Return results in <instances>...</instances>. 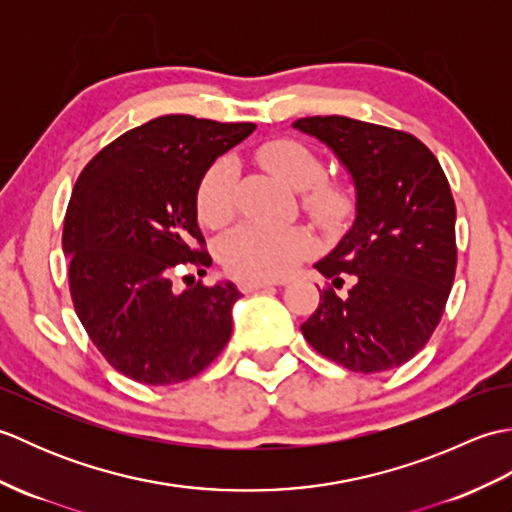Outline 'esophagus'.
Returning <instances> with one entry per match:
<instances>
[{
	"label": "esophagus",
	"instance_id": "obj_1",
	"mask_svg": "<svg viewBox=\"0 0 512 512\" xmlns=\"http://www.w3.org/2000/svg\"><path fill=\"white\" fill-rule=\"evenodd\" d=\"M239 290L242 292H255V290H262V288H270V286H281V281L275 279H239Z\"/></svg>",
	"mask_w": 512,
	"mask_h": 512
}]
</instances>
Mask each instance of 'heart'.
<instances>
[{
  "label": "heart",
  "mask_w": 512,
  "mask_h": 512,
  "mask_svg": "<svg viewBox=\"0 0 512 512\" xmlns=\"http://www.w3.org/2000/svg\"><path fill=\"white\" fill-rule=\"evenodd\" d=\"M262 162L290 189L301 191V202L314 220L336 226L352 213V193L336 180H319L321 158L290 138H277L257 149ZM235 211V167L217 160L202 176L198 187V215L206 226H222ZM314 248V237L303 226H268L246 222L228 231L217 244L222 266L239 279H279L288 275Z\"/></svg>",
  "instance_id": "heart-1"
}]
</instances>
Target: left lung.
I'll use <instances>...</instances> for the list:
<instances>
[{
    "mask_svg": "<svg viewBox=\"0 0 512 512\" xmlns=\"http://www.w3.org/2000/svg\"><path fill=\"white\" fill-rule=\"evenodd\" d=\"M314 136L350 173L354 222L314 264L339 297L321 301L301 325L306 341L352 372L374 374L416 356L447 306L455 277V202L438 158L416 136L347 116L292 123Z\"/></svg>",
    "mask_w": 512,
    "mask_h": 512,
    "instance_id": "1",
    "label": "left lung"
}]
</instances>
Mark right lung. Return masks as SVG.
I'll use <instances>...</instances> for the list:
<instances>
[{"instance_id": "obj_1", "label": "right lung", "mask_w": 512, "mask_h": 512, "mask_svg": "<svg viewBox=\"0 0 512 512\" xmlns=\"http://www.w3.org/2000/svg\"><path fill=\"white\" fill-rule=\"evenodd\" d=\"M253 132V123L158 116L101 149L74 184L63 253L76 317L105 361L136 383L198 376L231 339L242 297L233 281L176 290L171 273L211 264L198 187L215 158Z\"/></svg>"}]
</instances>
